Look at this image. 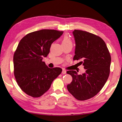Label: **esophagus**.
Returning <instances> with one entry per match:
<instances>
[{"mask_svg":"<svg viewBox=\"0 0 122 122\" xmlns=\"http://www.w3.org/2000/svg\"><path fill=\"white\" fill-rule=\"evenodd\" d=\"M66 70H65V69H63L62 71V74H66Z\"/></svg>","mask_w":122,"mask_h":122,"instance_id":"obj_1","label":"esophagus"}]
</instances>
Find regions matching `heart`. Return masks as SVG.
<instances>
[{
  "label": "heart",
  "instance_id": "1",
  "mask_svg": "<svg viewBox=\"0 0 122 122\" xmlns=\"http://www.w3.org/2000/svg\"><path fill=\"white\" fill-rule=\"evenodd\" d=\"M68 44H72V42L71 39L67 35H65L62 40V45H66Z\"/></svg>",
  "mask_w": 122,
  "mask_h": 122
}]
</instances>
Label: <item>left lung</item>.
<instances>
[{
	"label": "left lung",
	"mask_w": 122,
	"mask_h": 122,
	"mask_svg": "<svg viewBox=\"0 0 122 122\" xmlns=\"http://www.w3.org/2000/svg\"><path fill=\"white\" fill-rule=\"evenodd\" d=\"M75 42L73 60H81L85 72L78 75L75 71L66 72L72 77L67 85L70 93L78 100L95 96L103 88L109 76L111 58L107 46L100 37L86 31L74 30Z\"/></svg>",
	"instance_id": "1"
}]
</instances>
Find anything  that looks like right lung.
Returning a JSON list of instances; mask_svg holds the SVG:
<instances>
[{
  "instance_id": "add662e5",
  "label": "right lung",
  "mask_w": 122,
  "mask_h": 122,
  "mask_svg": "<svg viewBox=\"0 0 122 122\" xmlns=\"http://www.w3.org/2000/svg\"><path fill=\"white\" fill-rule=\"evenodd\" d=\"M63 33L43 29L29 33L20 40L13 56L14 74L17 84L27 95L41 96L61 73V68H50L42 60L49 54L51 44Z\"/></svg>"
}]
</instances>
